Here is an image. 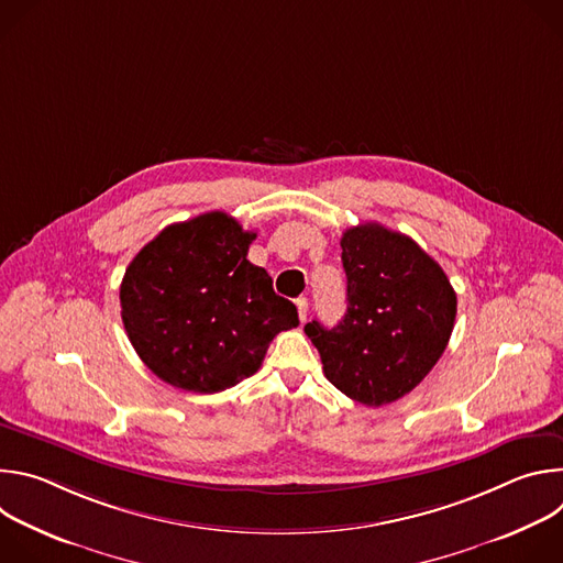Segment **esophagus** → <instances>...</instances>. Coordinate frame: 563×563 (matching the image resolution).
Instances as JSON below:
<instances>
[{
    "instance_id": "obj_1",
    "label": "esophagus",
    "mask_w": 563,
    "mask_h": 563,
    "mask_svg": "<svg viewBox=\"0 0 563 563\" xmlns=\"http://www.w3.org/2000/svg\"><path fill=\"white\" fill-rule=\"evenodd\" d=\"M296 309H298L300 323H305V320H307V298H298V300H296Z\"/></svg>"
}]
</instances>
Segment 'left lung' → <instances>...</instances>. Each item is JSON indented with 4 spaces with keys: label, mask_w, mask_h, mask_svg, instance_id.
<instances>
[{
    "label": "left lung",
    "mask_w": 563,
    "mask_h": 563,
    "mask_svg": "<svg viewBox=\"0 0 563 563\" xmlns=\"http://www.w3.org/2000/svg\"><path fill=\"white\" fill-rule=\"evenodd\" d=\"M341 247L347 311L332 330L311 320L305 334L328 380L378 408L412 391L437 365L454 330L456 294L410 235L365 222L343 233Z\"/></svg>",
    "instance_id": "8db88e82"
}]
</instances>
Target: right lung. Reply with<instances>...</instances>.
<instances>
[{
    "mask_svg": "<svg viewBox=\"0 0 563 563\" xmlns=\"http://www.w3.org/2000/svg\"><path fill=\"white\" fill-rule=\"evenodd\" d=\"M254 238L209 211L165 227L131 261L122 323L157 378L198 394L233 387L258 372L278 332L298 325L296 305L247 261Z\"/></svg>",
    "mask_w": 563,
    "mask_h": 563,
    "instance_id": "right-lung-1",
    "label": "right lung"
}]
</instances>
